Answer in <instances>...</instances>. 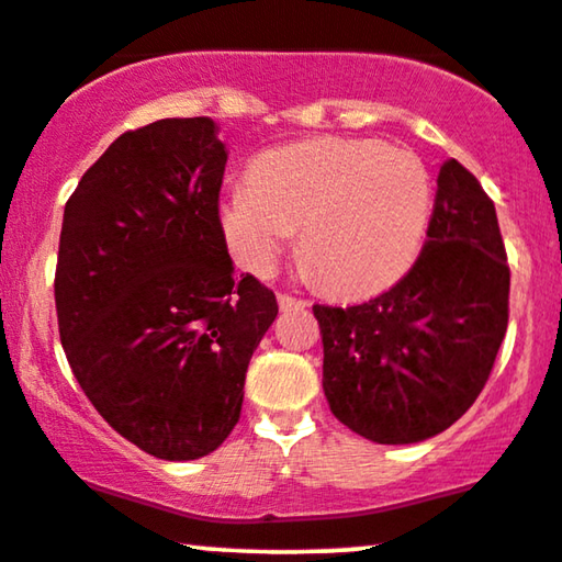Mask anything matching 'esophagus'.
Instances as JSON below:
<instances>
[{
    "label": "esophagus",
    "mask_w": 562,
    "mask_h": 562,
    "mask_svg": "<svg viewBox=\"0 0 562 562\" xmlns=\"http://www.w3.org/2000/svg\"><path fill=\"white\" fill-rule=\"evenodd\" d=\"M278 303H280L282 311H292V307H305V305H307V300H303V297H295V295H288V292H280V295H278Z\"/></svg>",
    "instance_id": "obj_1"
}]
</instances>
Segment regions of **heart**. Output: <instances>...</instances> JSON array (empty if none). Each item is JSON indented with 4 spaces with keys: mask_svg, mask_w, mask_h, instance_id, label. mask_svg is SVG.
Returning <instances> with one entry per match:
<instances>
[{
    "mask_svg": "<svg viewBox=\"0 0 562 562\" xmlns=\"http://www.w3.org/2000/svg\"><path fill=\"white\" fill-rule=\"evenodd\" d=\"M420 157L379 139L323 137L272 149L221 201L236 262L265 274L300 228V259L336 295H371L413 267L430 221Z\"/></svg>",
    "mask_w": 562,
    "mask_h": 562,
    "instance_id": "1",
    "label": "heart"
}]
</instances>
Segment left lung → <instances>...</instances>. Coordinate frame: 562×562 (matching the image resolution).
Wrapping results in <instances>:
<instances>
[{"mask_svg":"<svg viewBox=\"0 0 562 562\" xmlns=\"http://www.w3.org/2000/svg\"><path fill=\"white\" fill-rule=\"evenodd\" d=\"M323 336V392L361 438H432L488 382L509 323V265L494 201L473 172H438L425 244L405 278L367 303L313 305Z\"/></svg>","mask_w":562,"mask_h":562,"instance_id":"left-lung-1","label":"left lung"}]
</instances>
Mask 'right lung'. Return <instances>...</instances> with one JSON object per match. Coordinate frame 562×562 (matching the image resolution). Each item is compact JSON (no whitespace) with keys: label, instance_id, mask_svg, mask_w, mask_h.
Masks as SVG:
<instances>
[{"label":"right lung","instance_id":"right-lung-1","mask_svg":"<svg viewBox=\"0 0 562 562\" xmlns=\"http://www.w3.org/2000/svg\"><path fill=\"white\" fill-rule=\"evenodd\" d=\"M226 149L209 116L116 137L66 203L55 311L99 415L165 461L209 456L239 423L251 353L278 315L234 278L218 216Z\"/></svg>","mask_w":562,"mask_h":562}]
</instances>
